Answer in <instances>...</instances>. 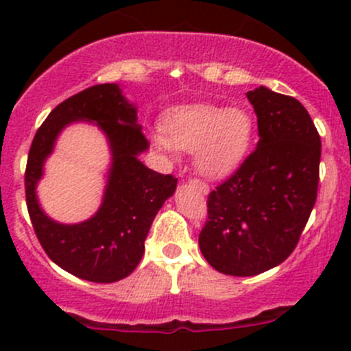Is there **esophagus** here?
I'll list each match as a JSON object with an SVG mask.
<instances>
[{
    "mask_svg": "<svg viewBox=\"0 0 351 351\" xmlns=\"http://www.w3.org/2000/svg\"><path fill=\"white\" fill-rule=\"evenodd\" d=\"M190 183H192V185H195L197 189L200 190L202 193H208V185H207V183H204V182H202V180H197V178H193L192 182H190Z\"/></svg>",
    "mask_w": 351,
    "mask_h": 351,
    "instance_id": "esophagus-1",
    "label": "esophagus"
}]
</instances>
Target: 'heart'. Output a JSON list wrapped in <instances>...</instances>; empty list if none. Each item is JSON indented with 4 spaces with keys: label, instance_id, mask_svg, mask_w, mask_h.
<instances>
[{
    "label": "heart",
    "instance_id": "b5f03b06",
    "mask_svg": "<svg viewBox=\"0 0 351 351\" xmlns=\"http://www.w3.org/2000/svg\"><path fill=\"white\" fill-rule=\"evenodd\" d=\"M165 132H154L156 146L165 153H195L198 171L221 178L234 171L253 139V119L244 108L185 105L165 117Z\"/></svg>",
    "mask_w": 351,
    "mask_h": 351
}]
</instances>
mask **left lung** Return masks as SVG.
I'll return each instance as SVG.
<instances>
[{
	"label": "left lung",
	"instance_id": "obj_1",
	"mask_svg": "<svg viewBox=\"0 0 351 351\" xmlns=\"http://www.w3.org/2000/svg\"><path fill=\"white\" fill-rule=\"evenodd\" d=\"M260 141L238 171L212 190L198 236L212 268L253 277L295 250L317 197L321 139L299 100L260 86L246 93Z\"/></svg>",
	"mask_w": 351,
	"mask_h": 351
}]
</instances>
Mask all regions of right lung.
Instances as JSON below:
<instances>
[{"instance_id":"1","label":"right lung","mask_w":351,"mask_h":351,"mask_svg":"<svg viewBox=\"0 0 351 351\" xmlns=\"http://www.w3.org/2000/svg\"><path fill=\"white\" fill-rule=\"evenodd\" d=\"M95 121L112 153L108 186L97 214L77 225L52 221L36 200L38 180L57 136L71 121ZM149 147L137 108L119 84H95L59 104L32 141L25 171V195L32 226L47 256L77 278L112 284L132 274L156 214L175 193L178 180L144 166L139 154Z\"/></svg>"}]
</instances>
